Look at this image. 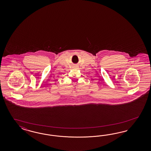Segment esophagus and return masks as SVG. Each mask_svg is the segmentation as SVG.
I'll return each instance as SVG.
<instances>
[{
    "label": "esophagus",
    "instance_id": "1",
    "mask_svg": "<svg viewBox=\"0 0 151 151\" xmlns=\"http://www.w3.org/2000/svg\"><path fill=\"white\" fill-rule=\"evenodd\" d=\"M75 68H78V66L77 65H76V66H75Z\"/></svg>",
    "mask_w": 151,
    "mask_h": 151
}]
</instances>
